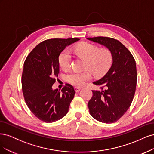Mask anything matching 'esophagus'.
Segmentation results:
<instances>
[{"instance_id":"1","label":"esophagus","mask_w":154,"mask_h":154,"mask_svg":"<svg viewBox=\"0 0 154 154\" xmlns=\"http://www.w3.org/2000/svg\"><path fill=\"white\" fill-rule=\"evenodd\" d=\"M74 89H75V91L77 93V92H79V91H80L81 90V88H79V87H75L74 88Z\"/></svg>"}]
</instances>
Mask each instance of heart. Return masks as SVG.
Masks as SVG:
<instances>
[{
    "label": "heart",
    "mask_w": 154,
    "mask_h": 154,
    "mask_svg": "<svg viewBox=\"0 0 154 154\" xmlns=\"http://www.w3.org/2000/svg\"><path fill=\"white\" fill-rule=\"evenodd\" d=\"M73 51L76 56L85 61L84 68L90 70L95 76H101L109 69L112 62V55L107 47L98 48V46L89 43H82L75 46ZM59 64L63 69L70 67L72 62L71 54L64 49L58 57ZM91 78L88 71L78 72L72 71L65 75L66 81L76 86H81Z\"/></svg>",
    "instance_id": "obj_1"
}]
</instances>
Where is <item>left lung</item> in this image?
Listing matches in <instances>:
<instances>
[{
    "label": "left lung",
    "mask_w": 154,
    "mask_h": 154,
    "mask_svg": "<svg viewBox=\"0 0 154 154\" xmlns=\"http://www.w3.org/2000/svg\"><path fill=\"white\" fill-rule=\"evenodd\" d=\"M88 39L108 48L112 55V64L107 73L93 82L101 91L92 90L93 96L88 105L89 111L99 122H116L129 108L134 96L137 83L135 59L117 39L102 36Z\"/></svg>",
    "instance_id": "8db88e82"
}]
</instances>
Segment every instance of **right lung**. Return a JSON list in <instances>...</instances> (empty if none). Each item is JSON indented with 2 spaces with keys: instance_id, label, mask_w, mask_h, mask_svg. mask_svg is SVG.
Segmentation results:
<instances>
[{
  "instance_id": "1",
  "label": "right lung",
  "mask_w": 154,
  "mask_h": 154,
  "mask_svg": "<svg viewBox=\"0 0 154 154\" xmlns=\"http://www.w3.org/2000/svg\"><path fill=\"white\" fill-rule=\"evenodd\" d=\"M79 40L77 38L47 39L39 43L24 62L22 86L25 101L34 116L44 122L57 121L68 111L75 93L73 87L66 84L61 91L52 87L59 73V54Z\"/></svg>"
}]
</instances>
